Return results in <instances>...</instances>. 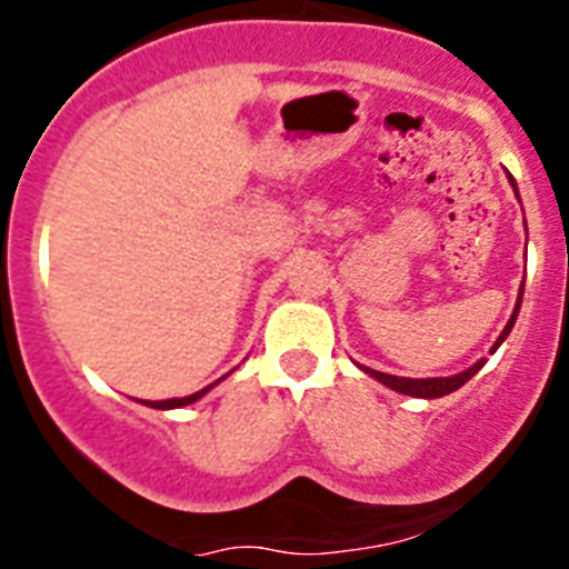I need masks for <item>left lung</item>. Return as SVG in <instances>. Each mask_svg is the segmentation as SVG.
Wrapping results in <instances>:
<instances>
[{"label": "left lung", "mask_w": 569, "mask_h": 569, "mask_svg": "<svg viewBox=\"0 0 569 569\" xmlns=\"http://www.w3.org/2000/svg\"><path fill=\"white\" fill-rule=\"evenodd\" d=\"M507 179H510L512 190H516V179H512L510 173H507ZM516 196H519V190H516ZM525 230H527V222H525ZM521 296H525V284H521L519 290V299H516V308H512V316L510 321L505 325V330H501V336L496 339V345L490 347V353H496L501 347V341L510 336L512 325H516V319H519V310H521ZM487 359H479L472 367H467V370H461V373L456 376H439V379H405V376H390V373H379V370H373V367H365L359 365L361 370H365L367 376H373L376 381H381L385 387H390V390H396V393H405V396H416V399H441V396L453 393V390H459L461 385H467V381L472 379V376L479 373L481 367H485Z\"/></svg>", "instance_id": "left-lung-1"}]
</instances>
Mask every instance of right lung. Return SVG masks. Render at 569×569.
I'll use <instances>...</instances> for the list:
<instances>
[{
  "label": "right lung",
  "instance_id": "1",
  "mask_svg": "<svg viewBox=\"0 0 569 569\" xmlns=\"http://www.w3.org/2000/svg\"><path fill=\"white\" fill-rule=\"evenodd\" d=\"M222 379H224V376H222ZM222 379H219V381H222ZM219 381H213V385H208V387H204V390H199V393H193V396H182V399H164V401H144V405L156 407V410H173V407L193 405V401L202 399L204 393H210V390H213V387L219 385Z\"/></svg>",
  "mask_w": 569,
  "mask_h": 569
}]
</instances>
